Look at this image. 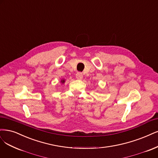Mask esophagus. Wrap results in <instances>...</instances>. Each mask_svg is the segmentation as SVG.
Segmentation results:
<instances>
[{
	"instance_id": "obj_1",
	"label": "esophagus",
	"mask_w": 158,
	"mask_h": 158,
	"mask_svg": "<svg viewBox=\"0 0 158 158\" xmlns=\"http://www.w3.org/2000/svg\"><path fill=\"white\" fill-rule=\"evenodd\" d=\"M76 77H77V78L78 80H81V79L83 78V74H81V73H78L77 74H76Z\"/></svg>"
}]
</instances>
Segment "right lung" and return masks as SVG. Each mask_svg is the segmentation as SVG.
Returning a JSON list of instances; mask_svg holds the SVG:
<instances>
[{
  "label": "right lung",
  "instance_id": "1",
  "mask_svg": "<svg viewBox=\"0 0 158 158\" xmlns=\"http://www.w3.org/2000/svg\"><path fill=\"white\" fill-rule=\"evenodd\" d=\"M64 82H65V80H64V79H61V83L62 84H63Z\"/></svg>",
  "mask_w": 158,
  "mask_h": 158
}]
</instances>
